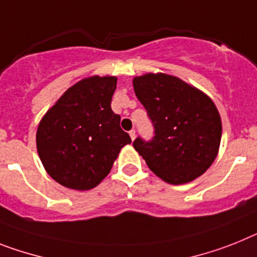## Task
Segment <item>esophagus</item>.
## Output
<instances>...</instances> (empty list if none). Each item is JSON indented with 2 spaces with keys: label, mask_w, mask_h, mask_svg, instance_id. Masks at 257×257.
Wrapping results in <instances>:
<instances>
[{
  "label": "esophagus",
  "mask_w": 257,
  "mask_h": 257,
  "mask_svg": "<svg viewBox=\"0 0 257 257\" xmlns=\"http://www.w3.org/2000/svg\"><path fill=\"white\" fill-rule=\"evenodd\" d=\"M129 136H131V139H132V140L136 139V131H135V129L129 131Z\"/></svg>",
  "instance_id": "1"
}]
</instances>
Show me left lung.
I'll return each instance as SVG.
<instances>
[{
    "mask_svg": "<svg viewBox=\"0 0 257 257\" xmlns=\"http://www.w3.org/2000/svg\"><path fill=\"white\" fill-rule=\"evenodd\" d=\"M133 86L154 128L152 140L139 136L133 141L149 169L170 184H184L202 175L215 159L222 136L212 99L162 73L137 77Z\"/></svg>",
    "mask_w": 257,
    "mask_h": 257,
    "instance_id": "obj_1",
    "label": "left lung"
}]
</instances>
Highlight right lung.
<instances>
[{"instance_id": "obj_1", "label": "right lung", "mask_w": 257, "mask_h": 257, "mask_svg": "<svg viewBox=\"0 0 257 257\" xmlns=\"http://www.w3.org/2000/svg\"><path fill=\"white\" fill-rule=\"evenodd\" d=\"M115 77L75 83L39 124L36 146L47 172L64 187L87 191L108 175L122 146L132 140L111 109Z\"/></svg>"}]
</instances>
